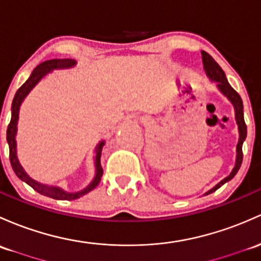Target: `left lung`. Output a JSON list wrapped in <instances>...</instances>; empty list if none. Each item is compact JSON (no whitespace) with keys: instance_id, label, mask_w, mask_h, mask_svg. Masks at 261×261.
I'll use <instances>...</instances> for the list:
<instances>
[{"instance_id":"1","label":"left lung","mask_w":261,"mask_h":261,"mask_svg":"<svg viewBox=\"0 0 261 261\" xmlns=\"http://www.w3.org/2000/svg\"><path fill=\"white\" fill-rule=\"evenodd\" d=\"M201 60H203L204 69H205L206 75H208L212 81H215V82H217L218 88L220 89L221 93L225 94V96L229 98V100L232 103V106H234L235 119H237L238 128H239V142H238L237 145V163H235L234 169H232L230 174L226 176V178H224L220 183H218L213 189H210L208 193H205V195H208L210 193L219 189V188L223 186V184H225L226 181L231 180L235 176V174L238 173V170L240 169V165H242L243 162V143L246 138V124L245 120H244V106L242 98H240L239 93L229 85L228 80H226L225 77V73H224V71L221 69V67L215 62L214 58L205 51H201Z\"/></svg>"}]
</instances>
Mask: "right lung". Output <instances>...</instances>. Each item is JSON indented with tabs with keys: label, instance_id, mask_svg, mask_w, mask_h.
I'll list each match as a JSON object with an SVG mask.
<instances>
[{
	"label": "right lung",
	"instance_id": "right-lung-1",
	"mask_svg": "<svg viewBox=\"0 0 261 261\" xmlns=\"http://www.w3.org/2000/svg\"><path fill=\"white\" fill-rule=\"evenodd\" d=\"M74 64L75 61L69 60V58H62V60H61V58H56V60L44 61L43 63L38 64V66L33 69L32 74L30 75L29 80L19 87L18 91L16 92L15 98H13L12 100V108H11L12 116H11V122L7 127V143L8 147H10V162L11 165H12L13 172L16 173V175H17L21 180H23L24 183H27L30 187H32L37 193H40L42 195H46V197L57 199V200H74V199L81 198L82 195H85L87 193L91 192V190H93L94 188L99 184L100 178H102L103 175V169L102 165H100V154H102V148L103 145H105V142H100L96 149V176H94L93 181L83 190H81V192L78 193H67L58 187H51L46 186V184H41L38 183V181L33 180L32 178H30V176L27 175V173L24 172V169L21 167V164H19L17 159V153H16V133H17L18 112L22 100H23L24 97L29 94L31 89L40 82L42 77H44V75L48 73V72H51L52 69L68 68V67L74 66Z\"/></svg>",
	"mask_w": 261,
	"mask_h": 261
}]
</instances>
